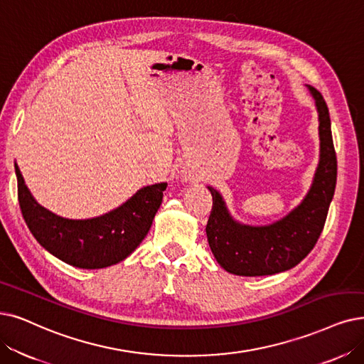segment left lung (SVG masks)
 Listing matches in <instances>:
<instances>
[{"label":"left lung","mask_w":364,"mask_h":364,"mask_svg":"<svg viewBox=\"0 0 364 364\" xmlns=\"http://www.w3.org/2000/svg\"><path fill=\"white\" fill-rule=\"evenodd\" d=\"M308 90L315 100L319 121V163L311 190L300 205L282 220L269 225L237 223L215 188L208 186L213 205L206 225L208 242L216 261L237 276H266L289 270L306 257L321 235L328 206L336 188L338 161L333 146L328 107L314 86Z\"/></svg>","instance_id":"1"}]
</instances>
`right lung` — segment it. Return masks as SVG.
<instances>
[{
	"label": "right lung",
	"mask_w": 364,
	"mask_h": 364,
	"mask_svg": "<svg viewBox=\"0 0 364 364\" xmlns=\"http://www.w3.org/2000/svg\"><path fill=\"white\" fill-rule=\"evenodd\" d=\"M23 220L48 252L79 269H103L132 254L146 237L167 183L143 186L124 205L90 220H68L40 206L14 163Z\"/></svg>",
	"instance_id": "add662e5"
}]
</instances>
